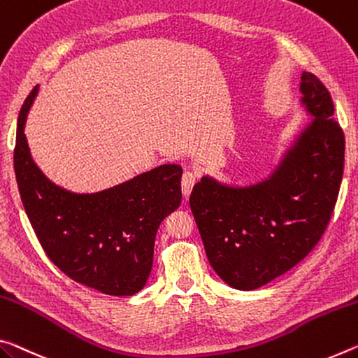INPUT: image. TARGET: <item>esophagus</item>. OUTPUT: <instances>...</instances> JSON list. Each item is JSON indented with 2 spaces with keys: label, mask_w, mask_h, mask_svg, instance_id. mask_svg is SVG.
Wrapping results in <instances>:
<instances>
[{
  "label": "esophagus",
  "mask_w": 358,
  "mask_h": 358,
  "mask_svg": "<svg viewBox=\"0 0 358 358\" xmlns=\"http://www.w3.org/2000/svg\"><path fill=\"white\" fill-rule=\"evenodd\" d=\"M196 173L194 172H185L183 177H181V192H183L185 197H188L191 194L192 188L196 185Z\"/></svg>",
  "instance_id": "1"
}]
</instances>
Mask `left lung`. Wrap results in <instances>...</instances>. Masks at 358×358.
<instances>
[{
    "mask_svg": "<svg viewBox=\"0 0 358 358\" xmlns=\"http://www.w3.org/2000/svg\"><path fill=\"white\" fill-rule=\"evenodd\" d=\"M301 105L310 122L268 178L247 186L202 177L189 206L220 279L250 292L308 257L331 218L344 170V134L327 87L303 71Z\"/></svg>",
    "mask_w": 358,
    "mask_h": 358,
    "instance_id": "obj_1",
    "label": "left lung"
}]
</instances>
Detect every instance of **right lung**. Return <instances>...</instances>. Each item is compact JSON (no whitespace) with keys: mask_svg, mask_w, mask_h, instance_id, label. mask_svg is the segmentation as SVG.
Returning a JSON list of instances; mask_svg holds the SVG:
<instances>
[{"mask_svg":"<svg viewBox=\"0 0 358 358\" xmlns=\"http://www.w3.org/2000/svg\"><path fill=\"white\" fill-rule=\"evenodd\" d=\"M38 86L22 106L14 170L22 203L49 259L78 283L111 296H132L152 268L156 232L181 203V170L164 164L90 194L60 188L33 161L24 134Z\"/></svg>","mask_w":358,"mask_h":358,"instance_id":"1","label":"right lung"}]
</instances>
